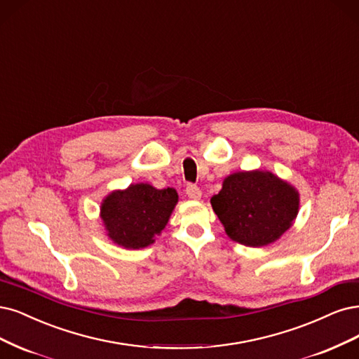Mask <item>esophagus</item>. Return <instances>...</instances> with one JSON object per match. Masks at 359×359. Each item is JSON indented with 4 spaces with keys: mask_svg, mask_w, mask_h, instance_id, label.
Listing matches in <instances>:
<instances>
[{
    "mask_svg": "<svg viewBox=\"0 0 359 359\" xmlns=\"http://www.w3.org/2000/svg\"><path fill=\"white\" fill-rule=\"evenodd\" d=\"M185 193H187V196L193 201H197V199H201V197H202V190L197 187L196 184H189L187 187H185Z\"/></svg>",
    "mask_w": 359,
    "mask_h": 359,
    "instance_id": "obj_1",
    "label": "esophagus"
}]
</instances>
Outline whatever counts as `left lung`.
I'll return each mask as SVG.
<instances>
[{
  "label": "left lung",
  "mask_w": 359,
  "mask_h": 359,
  "mask_svg": "<svg viewBox=\"0 0 359 359\" xmlns=\"http://www.w3.org/2000/svg\"><path fill=\"white\" fill-rule=\"evenodd\" d=\"M230 239L246 246L278 241L299 212V193L270 172H238L211 199Z\"/></svg>",
  "instance_id": "1"
}]
</instances>
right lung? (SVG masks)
<instances>
[{"instance_id":"1","label":"right lung","mask_w":359,"mask_h":359,"mask_svg":"<svg viewBox=\"0 0 359 359\" xmlns=\"http://www.w3.org/2000/svg\"><path fill=\"white\" fill-rule=\"evenodd\" d=\"M178 202L174 189L157 190L150 184H133L125 191L111 193L102 203L101 215L108 236L130 250L154 242L165 229Z\"/></svg>"}]
</instances>
